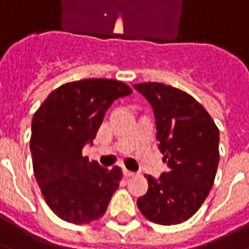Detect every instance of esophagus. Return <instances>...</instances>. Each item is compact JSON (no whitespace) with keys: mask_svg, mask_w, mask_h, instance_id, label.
Segmentation results:
<instances>
[{"mask_svg":"<svg viewBox=\"0 0 249 249\" xmlns=\"http://www.w3.org/2000/svg\"><path fill=\"white\" fill-rule=\"evenodd\" d=\"M123 173H124L125 178H130V176H133V175H135V173H133V172H130V171H128L126 168H123Z\"/></svg>","mask_w":249,"mask_h":249,"instance_id":"1","label":"esophagus"}]
</instances>
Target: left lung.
<instances>
[{"label":"left lung","mask_w":249,"mask_h":249,"mask_svg":"<svg viewBox=\"0 0 249 249\" xmlns=\"http://www.w3.org/2000/svg\"><path fill=\"white\" fill-rule=\"evenodd\" d=\"M151 104L159 149L168 172L146 176L148 192L137 200L146 219L180 224L196 213L213 185L219 165V129L192 96L162 82L133 85Z\"/></svg>","instance_id":"1"}]
</instances>
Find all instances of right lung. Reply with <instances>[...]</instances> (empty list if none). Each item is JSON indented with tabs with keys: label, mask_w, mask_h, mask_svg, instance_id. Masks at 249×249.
Masks as SVG:
<instances>
[{
	"label": "right lung",
	"mask_w": 249,
	"mask_h": 249,
	"mask_svg": "<svg viewBox=\"0 0 249 249\" xmlns=\"http://www.w3.org/2000/svg\"><path fill=\"white\" fill-rule=\"evenodd\" d=\"M130 93L117 80L69 82L53 90L33 116V171L46 204L60 219L87 224L105 213L123 172L90 162L82 149L93 144L114 100Z\"/></svg>",
	"instance_id": "add662e5"
}]
</instances>
